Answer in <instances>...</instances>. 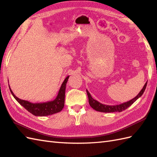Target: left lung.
I'll use <instances>...</instances> for the list:
<instances>
[{"label": "left lung", "mask_w": 157, "mask_h": 157, "mask_svg": "<svg viewBox=\"0 0 157 157\" xmlns=\"http://www.w3.org/2000/svg\"><path fill=\"white\" fill-rule=\"evenodd\" d=\"M147 82L145 84L144 88H142V90L140 92V93L137 94L134 98H133L132 99H131V100L128 101L127 102L121 103V104H120V105H104V104L99 103V101H96V99L92 98V96L90 95L89 92L86 90L88 97L89 104H90V105L94 109H95L96 111H99V112H103V113L122 112L123 111H124L125 109H126L128 107H129L130 105H132V104L134 103L137 99L140 98L142 95H143L145 90L146 88V86H147Z\"/></svg>", "instance_id": "left-lung-1"}]
</instances>
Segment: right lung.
<instances>
[{
	"label": "right lung",
	"instance_id": "obj_1",
	"mask_svg": "<svg viewBox=\"0 0 157 157\" xmlns=\"http://www.w3.org/2000/svg\"><path fill=\"white\" fill-rule=\"evenodd\" d=\"M69 77V76L66 77V78L64 80V81L60 87L58 96H57L56 99H54L53 101H48L43 103H32L26 100H23V99L17 98L14 95L10 87V85H9V88H10L13 98L26 110L35 116L45 117L59 113L63 109L65 103L66 84L67 82Z\"/></svg>",
	"mask_w": 157,
	"mask_h": 157
}]
</instances>
